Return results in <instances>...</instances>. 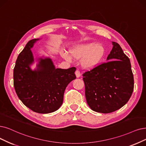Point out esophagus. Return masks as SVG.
Wrapping results in <instances>:
<instances>
[{
	"label": "esophagus",
	"instance_id": "34e87169",
	"mask_svg": "<svg viewBox=\"0 0 146 146\" xmlns=\"http://www.w3.org/2000/svg\"><path fill=\"white\" fill-rule=\"evenodd\" d=\"M75 75H76V77H77V78L80 77V75H81L80 71H78V70H77V71H75Z\"/></svg>",
	"mask_w": 146,
	"mask_h": 146
}]
</instances>
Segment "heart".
Masks as SVG:
<instances>
[{
    "mask_svg": "<svg viewBox=\"0 0 146 146\" xmlns=\"http://www.w3.org/2000/svg\"><path fill=\"white\" fill-rule=\"evenodd\" d=\"M70 53L76 59L82 58L81 64L84 68L92 69L96 67L101 61L105 53V48L101 44L92 42L75 46L71 50ZM61 55L68 61L72 60V57L67 53L62 52Z\"/></svg>",
    "mask_w": 146,
    "mask_h": 146,
    "instance_id": "heart-1",
    "label": "heart"
}]
</instances>
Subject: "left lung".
I'll list each match as a JSON object with an SVG mask.
<instances>
[{
  "mask_svg": "<svg viewBox=\"0 0 146 146\" xmlns=\"http://www.w3.org/2000/svg\"><path fill=\"white\" fill-rule=\"evenodd\" d=\"M113 48L107 62L83 74L87 104L96 112L110 113L121 108L133 90V76L130 60L119 44Z\"/></svg>",
  "mask_w": 146,
  "mask_h": 146,
  "instance_id": "obj_1",
  "label": "left lung"
}]
</instances>
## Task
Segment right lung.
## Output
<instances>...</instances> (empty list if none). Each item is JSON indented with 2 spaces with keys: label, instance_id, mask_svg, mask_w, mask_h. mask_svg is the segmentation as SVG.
Segmentation results:
<instances>
[{
  "label": "right lung",
  "instance_id": "right-lung-1",
  "mask_svg": "<svg viewBox=\"0 0 146 146\" xmlns=\"http://www.w3.org/2000/svg\"><path fill=\"white\" fill-rule=\"evenodd\" d=\"M39 39L27 43L19 54L14 69V86L21 102L33 111L47 114L59 109L63 103L68 84L76 78L75 67L56 68L49 57L39 58L36 69L30 65L34 62L31 50Z\"/></svg>",
  "mask_w": 146,
  "mask_h": 146
}]
</instances>
